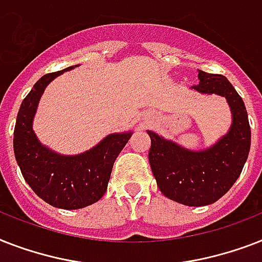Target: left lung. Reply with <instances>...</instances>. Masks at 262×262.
<instances>
[{
	"label": "left lung",
	"instance_id": "8db88e82",
	"mask_svg": "<svg viewBox=\"0 0 262 262\" xmlns=\"http://www.w3.org/2000/svg\"><path fill=\"white\" fill-rule=\"evenodd\" d=\"M200 83L193 90L227 99L232 123L212 147L190 151L171 140L148 130V159L158 187L167 199L187 207H203L223 197L242 172L250 151V125L245 103L224 76L199 71Z\"/></svg>",
	"mask_w": 262,
	"mask_h": 262
}]
</instances>
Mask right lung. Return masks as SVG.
Instances as JSON below:
<instances>
[{"label": "right lung", "instance_id": "add662e5", "mask_svg": "<svg viewBox=\"0 0 262 262\" xmlns=\"http://www.w3.org/2000/svg\"><path fill=\"white\" fill-rule=\"evenodd\" d=\"M75 67L42 76L35 83L20 106L13 135L14 156L26 182L43 201L61 209H80L102 199L115 159L133 135L113 133L75 156L59 155L39 143L32 129L39 99L51 80Z\"/></svg>", "mask_w": 262, "mask_h": 262}]
</instances>
